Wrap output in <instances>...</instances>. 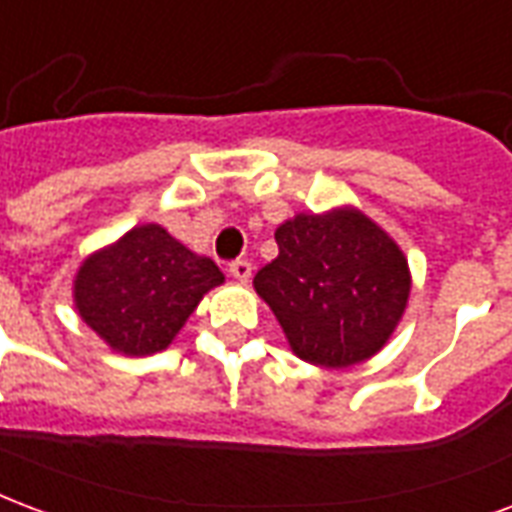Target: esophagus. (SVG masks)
<instances>
[{
  "instance_id": "obj_1",
  "label": "esophagus",
  "mask_w": 512,
  "mask_h": 512,
  "mask_svg": "<svg viewBox=\"0 0 512 512\" xmlns=\"http://www.w3.org/2000/svg\"><path fill=\"white\" fill-rule=\"evenodd\" d=\"M230 276H233L236 282H249L252 266H249L246 260H236V263H230Z\"/></svg>"
}]
</instances>
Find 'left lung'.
<instances>
[{
  "mask_svg": "<svg viewBox=\"0 0 512 512\" xmlns=\"http://www.w3.org/2000/svg\"><path fill=\"white\" fill-rule=\"evenodd\" d=\"M279 255L260 268L255 293L301 361L350 369L388 344L410 301L407 255L361 208L295 214L276 227Z\"/></svg>",
  "mask_w": 512,
  "mask_h": 512,
  "instance_id": "1",
  "label": "left lung"
}]
</instances>
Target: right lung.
<instances>
[{"label":"right lung","mask_w":512,"mask_h":512,"mask_svg":"<svg viewBox=\"0 0 512 512\" xmlns=\"http://www.w3.org/2000/svg\"><path fill=\"white\" fill-rule=\"evenodd\" d=\"M222 282L225 274L211 257L149 222L83 260L73 279V304L113 352L146 358L168 350L203 295Z\"/></svg>","instance_id":"obj_1"}]
</instances>
